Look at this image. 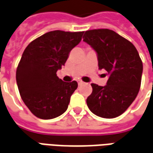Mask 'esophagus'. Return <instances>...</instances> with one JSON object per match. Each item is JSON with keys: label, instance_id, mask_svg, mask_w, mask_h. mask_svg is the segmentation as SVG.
Segmentation results:
<instances>
[{"label": "esophagus", "instance_id": "34e87169", "mask_svg": "<svg viewBox=\"0 0 153 153\" xmlns=\"http://www.w3.org/2000/svg\"><path fill=\"white\" fill-rule=\"evenodd\" d=\"M78 83H79V85L80 86V85H83V81H79V82H78Z\"/></svg>", "mask_w": 153, "mask_h": 153}]
</instances>
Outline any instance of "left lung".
<instances>
[{"label": "left lung", "mask_w": 153, "mask_h": 153, "mask_svg": "<svg viewBox=\"0 0 153 153\" xmlns=\"http://www.w3.org/2000/svg\"><path fill=\"white\" fill-rule=\"evenodd\" d=\"M83 38L96 51L98 67L109 77L106 86L91 84L93 93L87 98V105L97 116L117 117L128 109L139 92L141 58L133 43L107 28L88 30Z\"/></svg>", "instance_id": "obj_1"}]
</instances>
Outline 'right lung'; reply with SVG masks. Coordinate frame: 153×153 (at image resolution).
I'll list each match as a JSON object with an SVG mask.
<instances>
[{
  "label": "right lung",
  "mask_w": 153,
  "mask_h": 153,
  "mask_svg": "<svg viewBox=\"0 0 153 153\" xmlns=\"http://www.w3.org/2000/svg\"><path fill=\"white\" fill-rule=\"evenodd\" d=\"M83 33L48 32L25 48L16 70V82L23 102L38 118H56L68 108L78 83L64 82L56 72L82 40Z\"/></svg>",
  "instance_id": "right-lung-1"
}]
</instances>
